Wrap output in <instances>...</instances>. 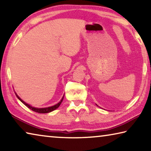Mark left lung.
<instances>
[{"instance_id":"obj_1","label":"left lung","mask_w":151,"mask_h":151,"mask_svg":"<svg viewBox=\"0 0 151 151\" xmlns=\"http://www.w3.org/2000/svg\"><path fill=\"white\" fill-rule=\"evenodd\" d=\"M97 106H98V105H97Z\"/></svg>"}]
</instances>
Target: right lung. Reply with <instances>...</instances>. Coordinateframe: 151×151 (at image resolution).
<instances>
[{
	"label": "right lung",
	"instance_id": "add662e5",
	"mask_svg": "<svg viewBox=\"0 0 151 151\" xmlns=\"http://www.w3.org/2000/svg\"><path fill=\"white\" fill-rule=\"evenodd\" d=\"M15 94H16V96H17V98L19 99V100L21 101L22 103H23L25 106H27L28 108L30 109V110H32V111H35L36 112H38V113H48V112H52L53 111H55V110H56L57 108H58V107H59V106L60 105V104L63 102V99H64V96H63L62 99H61L59 103H57V104H55V105H54V106H49V107H46V108H36V107L30 106V104H27V103H25L24 101H22V99H20L19 96H18V94L16 93H15Z\"/></svg>",
	"mask_w": 151,
	"mask_h": 151
}]
</instances>
